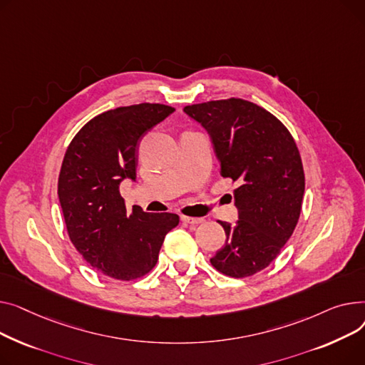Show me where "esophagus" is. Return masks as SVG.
<instances>
[{"mask_svg": "<svg viewBox=\"0 0 365 365\" xmlns=\"http://www.w3.org/2000/svg\"><path fill=\"white\" fill-rule=\"evenodd\" d=\"M181 221L182 222H187V224H202L203 222V220L202 218H191V217H184V215H181Z\"/></svg>", "mask_w": 365, "mask_h": 365, "instance_id": "obj_1", "label": "esophagus"}]
</instances>
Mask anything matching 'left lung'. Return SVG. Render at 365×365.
I'll return each instance as SVG.
<instances>
[{
  "mask_svg": "<svg viewBox=\"0 0 365 365\" xmlns=\"http://www.w3.org/2000/svg\"><path fill=\"white\" fill-rule=\"evenodd\" d=\"M210 137L221 175L237 181L235 224L220 221L227 240L210 259L220 272L243 278L267 268L301 215L305 175L287 128L258 104L228 98L184 107Z\"/></svg>",
  "mask_w": 365,
  "mask_h": 365,
  "instance_id": "8db88e82",
  "label": "left lung"
}]
</instances>
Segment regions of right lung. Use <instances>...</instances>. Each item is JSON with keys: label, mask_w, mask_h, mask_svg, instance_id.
Returning a JSON list of instances; mask_svg holds the SVG:
<instances>
[{"label": "right lung", "mask_w": 365, "mask_h": 365, "mask_svg": "<svg viewBox=\"0 0 365 365\" xmlns=\"http://www.w3.org/2000/svg\"><path fill=\"white\" fill-rule=\"evenodd\" d=\"M174 107L141 103L104 112L75 135L58 175V200L69 237L93 268L116 280H134L152 269L165 235L178 225L175 213H128L119 192L135 182L141 138Z\"/></svg>", "instance_id": "right-lung-1"}]
</instances>
